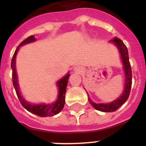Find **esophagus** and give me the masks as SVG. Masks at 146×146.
<instances>
[{
  "label": "esophagus",
  "instance_id": "obj_1",
  "mask_svg": "<svg viewBox=\"0 0 146 146\" xmlns=\"http://www.w3.org/2000/svg\"><path fill=\"white\" fill-rule=\"evenodd\" d=\"M82 70H83V69L82 68H81V67H76L75 68V71H77V72H79V73H80V72H82Z\"/></svg>",
  "mask_w": 146,
  "mask_h": 146
}]
</instances>
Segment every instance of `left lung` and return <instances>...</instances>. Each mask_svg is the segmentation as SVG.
Wrapping results in <instances>:
<instances>
[{
	"label": "left lung",
	"mask_w": 146,
	"mask_h": 146,
	"mask_svg": "<svg viewBox=\"0 0 146 146\" xmlns=\"http://www.w3.org/2000/svg\"><path fill=\"white\" fill-rule=\"evenodd\" d=\"M111 42H113L117 45L121 55L122 61H123V66H124L125 74H126V86H125V89L122 96H120L118 99L111 103H109V104H96L88 97L89 102L91 103V105L95 109L99 110V111L105 112V113H111V112L115 111L122 104L126 102L129 96L131 87V81H132V77H132V72H131V64H130L129 59L127 47L122 42V40H121L120 38H115L114 39L111 40Z\"/></svg>",
	"instance_id": "1"
}]
</instances>
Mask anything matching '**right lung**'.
I'll use <instances>...</instances> for the list:
<instances>
[{"label":"right lung","mask_w":146,"mask_h":146,"mask_svg":"<svg viewBox=\"0 0 146 146\" xmlns=\"http://www.w3.org/2000/svg\"><path fill=\"white\" fill-rule=\"evenodd\" d=\"M35 41V38L33 36H30L29 37L25 38L24 41L21 42L17 47V50H15L14 55H13L12 59H11V67L12 69V82L13 86L15 87L16 94L17 95V97L20 102V104L23 105V108L29 111L30 113H33L40 117H47V116H53L55 115L58 114L64 108V104H65V94L66 91V86L68 83V80L69 78L70 74H67L64 77H63L61 80L58 82V86L59 87V94L58 97L57 101L54 102L53 104H31L25 102L23 99L22 96L20 95V91H19V86L17 84V77L16 74V69H15V58H16V55L17 52V50L19 47H21L22 45L25 44L30 43Z\"/></svg>","instance_id":"right-lung-1"}]
</instances>
